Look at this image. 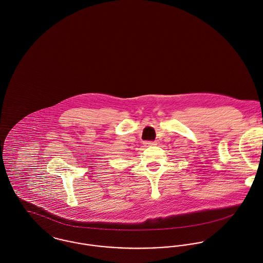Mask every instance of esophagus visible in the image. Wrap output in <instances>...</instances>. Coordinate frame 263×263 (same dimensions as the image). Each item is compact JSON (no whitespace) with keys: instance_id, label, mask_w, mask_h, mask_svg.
<instances>
[{"instance_id":"1","label":"esophagus","mask_w":263,"mask_h":263,"mask_svg":"<svg viewBox=\"0 0 263 263\" xmlns=\"http://www.w3.org/2000/svg\"><path fill=\"white\" fill-rule=\"evenodd\" d=\"M144 144H145V146H154V145H157V142L156 141H147Z\"/></svg>"}]
</instances>
